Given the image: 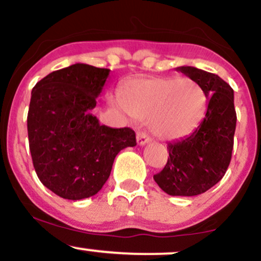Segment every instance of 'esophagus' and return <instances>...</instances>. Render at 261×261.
Returning a JSON list of instances; mask_svg holds the SVG:
<instances>
[{
  "instance_id": "esophagus-1",
  "label": "esophagus",
  "mask_w": 261,
  "mask_h": 261,
  "mask_svg": "<svg viewBox=\"0 0 261 261\" xmlns=\"http://www.w3.org/2000/svg\"><path fill=\"white\" fill-rule=\"evenodd\" d=\"M136 140H137V145H139V146L147 145L148 142H151V137L148 136V134L143 133V131H140V133H137Z\"/></svg>"
}]
</instances>
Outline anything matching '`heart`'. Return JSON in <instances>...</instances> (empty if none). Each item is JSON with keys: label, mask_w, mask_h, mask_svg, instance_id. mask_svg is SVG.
Here are the masks:
<instances>
[{"label": "heart", "mask_w": 261, "mask_h": 261, "mask_svg": "<svg viewBox=\"0 0 261 261\" xmlns=\"http://www.w3.org/2000/svg\"><path fill=\"white\" fill-rule=\"evenodd\" d=\"M122 108L136 119L148 118L162 140H180L200 126L207 109L202 87L190 79L139 77L121 86Z\"/></svg>", "instance_id": "obj_1"}]
</instances>
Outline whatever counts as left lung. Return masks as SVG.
Returning <instances> with one entry per match:
<instances>
[{"label":"left lung","mask_w":261,"mask_h":261,"mask_svg":"<svg viewBox=\"0 0 261 261\" xmlns=\"http://www.w3.org/2000/svg\"><path fill=\"white\" fill-rule=\"evenodd\" d=\"M176 70L202 87L207 109L193 134L168 143V161L153 179L168 195L195 196L216 185L229 166L237 122L234 93L215 73L193 66Z\"/></svg>","instance_id":"8db88e82"}]
</instances>
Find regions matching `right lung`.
<instances>
[{
    "label": "right lung",
    "mask_w": 261,
    "mask_h": 261,
    "mask_svg": "<svg viewBox=\"0 0 261 261\" xmlns=\"http://www.w3.org/2000/svg\"><path fill=\"white\" fill-rule=\"evenodd\" d=\"M109 72L74 64L49 73L32 91L27 125L33 166L39 180L62 199L95 195L116 154L136 146L134 130L100 125L91 113Z\"/></svg>",
    "instance_id": "obj_1"
}]
</instances>
